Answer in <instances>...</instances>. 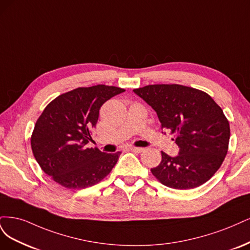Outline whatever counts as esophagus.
<instances>
[{
    "instance_id": "obj_1",
    "label": "esophagus",
    "mask_w": 250,
    "mask_h": 250,
    "mask_svg": "<svg viewBox=\"0 0 250 250\" xmlns=\"http://www.w3.org/2000/svg\"><path fill=\"white\" fill-rule=\"evenodd\" d=\"M130 150L135 152V154H140V152L143 150L142 147H135V146H131L130 147Z\"/></svg>"
}]
</instances>
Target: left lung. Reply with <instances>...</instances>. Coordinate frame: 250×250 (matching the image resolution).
I'll return each mask as SVG.
<instances>
[{"label": "left lung", "mask_w": 250, "mask_h": 250, "mask_svg": "<svg viewBox=\"0 0 250 250\" xmlns=\"http://www.w3.org/2000/svg\"><path fill=\"white\" fill-rule=\"evenodd\" d=\"M156 111L161 127L174 135L179 155L164 151L150 169L165 186L188 190L201 186L220 168L228 154L229 124L208 93L179 84L147 85L133 90Z\"/></svg>", "instance_id": "8db88e82"}]
</instances>
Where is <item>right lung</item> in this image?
<instances>
[{
	"instance_id": "obj_1",
	"label": "right lung",
	"mask_w": 250,
	"mask_h": 250,
	"mask_svg": "<svg viewBox=\"0 0 250 250\" xmlns=\"http://www.w3.org/2000/svg\"><path fill=\"white\" fill-rule=\"evenodd\" d=\"M124 91L106 85L79 87L47 104L31 136L32 151L43 172L67 189L91 187L106 178L120 151L106 154L87 143L103 104Z\"/></svg>"
}]
</instances>
